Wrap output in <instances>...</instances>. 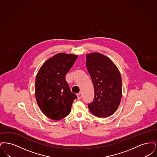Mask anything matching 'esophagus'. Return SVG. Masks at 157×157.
Instances as JSON below:
<instances>
[{"label":"esophagus","mask_w":157,"mask_h":157,"mask_svg":"<svg viewBox=\"0 0 157 157\" xmlns=\"http://www.w3.org/2000/svg\"><path fill=\"white\" fill-rule=\"evenodd\" d=\"M77 97H78V99H80L82 98V93L81 92H79V94H77Z\"/></svg>","instance_id":"esophagus-1"}]
</instances>
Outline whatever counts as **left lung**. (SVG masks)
I'll return each instance as SVG.
<instances>
[{
	"label": "left lung",
	"instance_id": "left-lung-1",
	"mask_svg": "<svg viewBox=\"0 0 157 157\" xmlns=\"http://www.w3.org/2000/svg\"><path fill=\"white\" fill-rule=\"evenodd\" d=\"M86 67L95 91L93 101L88 104L89 109L98 117H108L116 111L121 100L120 71L111 60L99 53L86 55Z\"/></svg>",
	"mask_w": 157,
	"mask_h": 157
}]
</instances>
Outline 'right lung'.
Here are the masks:
<instances>
[{
	"mask_svg": "<svg viewBox=\"0 0 157 157\" xmlns=\"http://www.w3.org/2000/svg\"><path fill=\"white\" fill-rule=\"evenodd\" d=\"M78 56L59 53L43 64L35 81V95L37 104L46 117L59 121L71 111L77 98L69 88L65 77Z\"/></svg>",
	"mask_w": 157,
	"mask_h": 157,
	"instance_id": "obj_1",
	"label": "right lung"
}]
</instances>
